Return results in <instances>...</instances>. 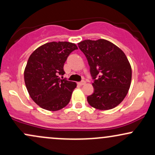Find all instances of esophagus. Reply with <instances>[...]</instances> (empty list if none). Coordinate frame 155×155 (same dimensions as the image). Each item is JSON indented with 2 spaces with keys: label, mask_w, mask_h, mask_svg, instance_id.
I'll use <instances>...</instances> for the list:
<instances>
[{
  "label": "esophagus",
  "mask_w": 155,
  "mask_h": 155,
  "mask_svg": "<svg viewBox=\"0 0 155 155\" xmlns=\"http://www.w3.org/2000/svg\"><path fill=\"white\" fill-rule=\"evenodd\" d=\"M85 81L84 80H82V81H79V82H78V84L79 85H80V86H82V85H84V84H85Z\"/></svg>",
  "instance_id": "34e87169"
}]
</instances>
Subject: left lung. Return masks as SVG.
<instances>
[{
	"mask_svg": "<svg viewBox=\"0 0 155 155\" xmlns=\"http://www.w3.org/2000/svg\"><path fill=\"white\" fill-rule=\"evenodd\" d=\"M78 45L86 56L94 80V92L87 98L89 104L99 110L116 107L127 95L132 78L125 54L105 39L84 40Z\"/></svg>",
	"mask_w": 155,
	"mask_h": 155,
	"instance_id": "left-lung-1",
	"label": "left lung"
}]
</instances>
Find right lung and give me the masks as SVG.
Instances as JSON below:
<instances>
[{"mask_svg": "<svg viewBox=\"0 0 155 155\" xmlns=\"http://www.w3.org/2000/svg\"><path fill=\"white\" fill-rule=\"evenodd\" d=\"M75 44L49 42L37 48L30 56L24 72L25 83L33 101L48 111H58L70 102L76 83L60 79L64 63L77 49Z\"/></svg>", "mask_w": 155, "mask_h": 155, "instance_id": "add662e5", "label": "right lung"}]
</instances>
